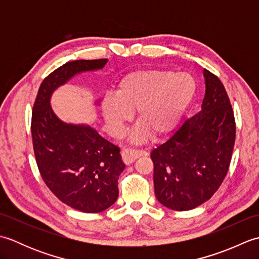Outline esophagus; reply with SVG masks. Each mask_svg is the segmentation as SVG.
Here are the masks:
<instances>
[{"label":"esophagus","instance_id":"obj_1","mask_svg":"<svg viewBox=\"0 0 259 259\" xmlns=\"http://www.w3.org/2000/svg\"><path fill=\"white\" fill-rule=\"evenodd\" d=\"M144 150L140 149H133V148H125V149L122 150L121 152V156H122V160L125 164L133 163L137 158L141 157L144 155Z\"/></svg>","mask_w":259,"mask_h":259}]
</instances>
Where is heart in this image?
Returning a JSON list of instances; mask_svg holds the SVG:
<instances>
[{"mask_svg": "<svg viewBox=\"0 0 259 259\" xmlns=\"http://www.w3.org/2000/svg\"><path fill=\"white\" fill-rule=\"evenodd\" d=\"M196 92V80L190 73L164 69L136 71L121 80L114 96L102 102L104 119L111 133L118 136L133 118L141 124L133 139L161 137L171 131L189 107Z\"/></svg>", "mask_w": 259, "mask_h": 259, "instance_id": "b5f03b06", "label": "heart"}]
</instances>
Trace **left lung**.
I'll return each instance as SVG.
<instances>
[{
	"mask_svg": "<svg viewBox=\"0 0 259 259\" xmlns=\"http://www.w3.org/2000/svg\"><path fill=\"white\" fill-rule=\"evenodd\" d=\"M201 110L151 151L158 201L174 210H190L210 199L228 172L236 138L234 110L217 75L203 70Z\"/></svg>",
	"mask_w": 259,
	"mask_h": 259,
	"instance_id": "8db88e82",
	"label": "left lung"
}]
</instances>
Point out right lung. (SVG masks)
<instances>
[{"label": "right lung", "mask_w": 259, "mask_h": 259, "mask_svg": "<svg viewBox=\"0 0 259 259\" xmlns=\"http://www.w3.org/2000/svg\"><path fill=\"white\" fill-rule=\"evenodd\" d=\"M107 61L75 60L56 69L42 81L32 110L33 150L43 181L59 200L88 213L103 211L115 202L125 164L120 148L91 126L60 120L50 98L74 74L102 69Z\"/></svg>", "instance_id": "right-lung-1"}]
</instances>
